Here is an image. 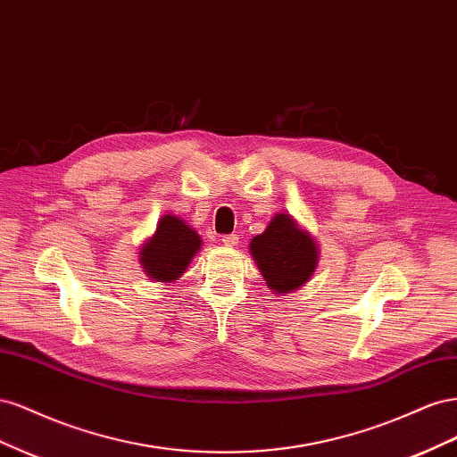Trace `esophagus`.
I'll return each instance as SVG.
<instances>
[{
	"label": "esophagus",
	"instance_id": "esophagus-1",
	"mask_svg": "<svg viewBox=\"0 0 457 457\" xmlns=\"http://www.w3.org/2000/svg\"><path fill=\"white\" fill-rule=\"evenodd\" d=\"M220 242H223L227 247H234V245H238V234H227V237L220 238Z\"/></svg>",
	"mask_w": 457,
	"mask_h": 457
}]
</instances>
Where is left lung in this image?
<instances>
[{
	"label": "left lung",
	"mask_w": 457,
	"mask_h": 457,
	"mask_svg": "<svg viewBox=\"0 0 457 457\" xmlns=\"http://www.w3.org/2000/svg\"><path fill=\"white\" fill-rule=\"evenodd\" d=\"M250 252L274 294L295 292L318 265V244L292 215H274L265 232L253 237Z\"/></svg>",
	"instance_id": "1"
}]
</instances>
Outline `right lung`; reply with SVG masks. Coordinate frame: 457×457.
<instances>
[{
    "instance_id": "add662e5",
    "label": "right lung",
    "mask_w": 457,
    "mask_h": 457,
    "mask_svg": "<svg viewBox=\"0 0 457 457\" xmlns=\"http://www.w3.org/2000/svg\"><path fill=\"white\" fill-rule=\"evenodd\" d=\"M200 247L202 240L195 228L175 215H163L158 220L156 232L143 244L139 259L148 278L175 282Z\"/></svg>"
}]
</instances>
